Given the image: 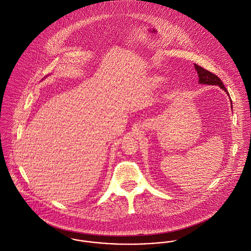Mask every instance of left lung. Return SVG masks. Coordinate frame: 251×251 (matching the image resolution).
Returning <instances> with one entry per match:
<instances>
[{"label": "left lung", "mask_w": 251, "mask_h": 251, "mask_svg": "<svg viewBox=\"0 0 251 251\" xmlns=\"http://www.w3.org/2000/svg\"><path fill=\"white\" fill-rule=\"evenodd\" d=\"M195 70L198 73V77H199V83L200 84H207V85H218L221 89H223L227 94L228 91L226 90V88L224 87L223 83L221 82V80L214 74L213 72H209L205 69H203L202 67L194 64ZM232 104V103H231Z\"/></svg>", "instance_id": "8db88e82"}]
</instances>
